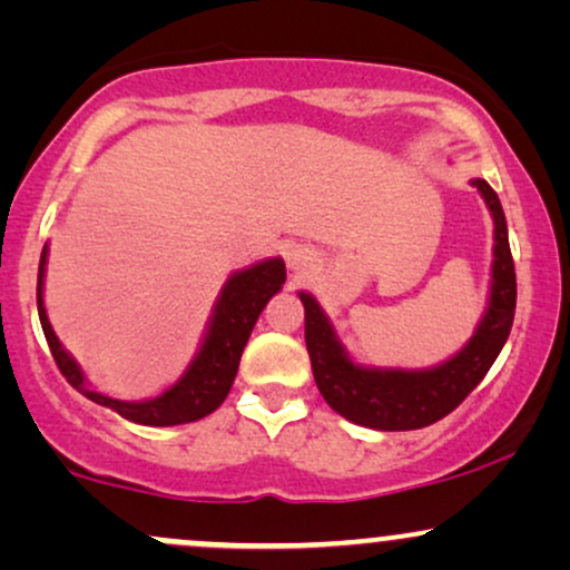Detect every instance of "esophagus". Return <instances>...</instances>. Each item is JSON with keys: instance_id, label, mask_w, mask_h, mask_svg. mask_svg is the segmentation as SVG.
<instances>
[{"instance_id": "1", "label": "esophagus", "mask_w": 570, "mask_h": 570, "mask_svg": "<svg viewBox=\"0 0 570 570\" xmlns=\"http://www.w3.org/2000/svg\"><path fill=\"white\" fill-rule=\"evenodd\" d=\"M307 259L311 257H307L305 248H292V252L286 254V263H289L292 271H303V267L307 265Z\"/></svg>"}]
</instances>
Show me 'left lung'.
<instances>
[{
	"instance_id": "obj_1",
	"label": "left lung",
	"mask_w": 570,
	"mask_h": 570,
	"mask_svg": "<svg viewBox=\"0 0 570 570\" xmlns=\"http://www.w3.org/2000/svg\"><path fill=\"white\" fill-rule=\"evenodd\" d=\"M472 185L485 198L495 225L493 284L490 305L466 348L434 370H372L358 367L337 343L330 318L311 294L299 292L305 305V345L313 377L332 410L358 426L377 431H412L450 415L480 385L493 367L514 322L517 278L509 248L507 217L499 195L485 179Z\"/></svg>"
}]
</instances>
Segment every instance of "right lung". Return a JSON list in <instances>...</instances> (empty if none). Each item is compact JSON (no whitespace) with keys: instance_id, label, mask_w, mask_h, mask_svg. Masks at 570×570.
I'll use <instances>...</instances> for the list:
<instances>
[{"instance_id":"add662e5","label":"right lung","mask_w":570,"mask_h":570,"mask_svg":"<svg viewBox=\"0 0 570 570\" xmlns=\"http://www.w3.org/2000/svg\"><path fill=\"white\" fill-rule=\"evenodd\" d=\"M45 263H48V246L42 248V257H39L37 311L58 370L67 377L71 389L80 391L90 402L115 410L117 415H122L126 421L141 423V426H179V423L200 421V417H206L208 412H214L225 402V396L230 394L235 372H238L240 353L246 348L248 335H252L259 313H263L267 299L286 281L284 259H267V263H259L227 278L225 289H222L217 299V307H214L203 348L185 375H181V381L174 383L168 391H163L160 396L147 399V402H120V399L104 396L88 389L77 362L58 343L42 303Z\"/></svg>"}]
</instances>
